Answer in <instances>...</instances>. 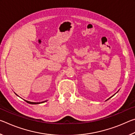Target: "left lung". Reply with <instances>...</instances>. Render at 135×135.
<instances>
[{
    "label": "left lung",
    "instance_id": "obj_1",
    "mask_svg": "<svg viewBox=\"0 0 135 135\" xmlns=\"http://www.w3.org/2000/svg\"><path fill=\"white\" fill-rule=\"evenodd\" d=\"M114 95H113V96H114ZM113 96H112V97H113ZM112 97H110V98H108V99H107V100H108V99H110V98H112Z\"/></svg>",
    "mask_w": 135,
    "mask_h": 135
}]
</instances>
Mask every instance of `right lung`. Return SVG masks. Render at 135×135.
<instances>
[{
    "label": "right lung",
    "mask_w": 135,
    "mask_h": 135,
    "mask_svg": "<svg viewBox=\"0 0 135 135\" xmlns=\"http://www.w3.org/2000/svg\"><path fill=\"white\" fill-rule=\"evenodd\" d=\"M16 94V93H15ZM17 95V94H16ZM18 96V95H17ZM25 101H26L27 103H28V104H41V103H43V102H46L47 100H45V101H43V102H30V101H28V100H25Z\"/></svg>",
    "instance_id": "add662e5"
}]
</instances>
